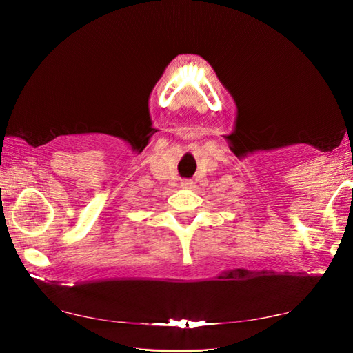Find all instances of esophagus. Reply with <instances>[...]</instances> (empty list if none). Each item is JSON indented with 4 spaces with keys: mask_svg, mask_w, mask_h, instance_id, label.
Listing matches in <instances>:
<instances>
[{
    "mask_svg": "<svg viewBox=\"0 0 353 353\" xmlns=\"http://www.w3.org/2000/svg\"><path fill=\"white\" fill-rule=\"evenodd\" d=\"M181 185L183 186V188H191V185H192V182L190 181V179H183V181L181 182Z\"/></svg>",
    "mask_w": 353,
    "mask_h": 353,
    "instance_id": "34e87169",
    "label": "esophagus"
}]
</instances>
